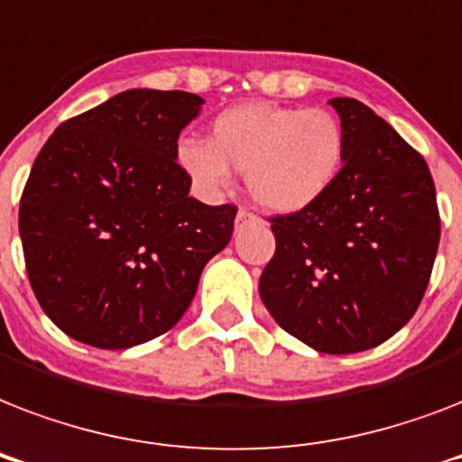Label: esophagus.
Wrapping results in <instances>:
<instances>
[{
  "label": "esophagus",
  "mask_w": 462,
  "mask_h": 462,
  "mask_svg": "<svg viewBox=\"0 0 462 462\" xmlns=\"http://www.w3.org/2000/svg\"><path fill=\"white\" fill-rule=\"evenodd\" d=\"M252 220H256V216H254L252 210H246V208H239V213H237V220H235V225H237V227H242V225L252 223Z\"/></svg>",
  "instance_id": "34e87169"
}]
</instances>
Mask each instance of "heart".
Segmentation results:
<instances>
[{"instance_id": "heart-1", "label": "heart", "mask_w": 462, "mask_h": 462, "mask_svg": "<svg viewBox=\"0 0 462 462\" xmlns=\"http://www.w3.org/2000/svg\"><path fill=\"white\" fill-rule=\"evenodd\" d=\"M177 158L206 191H223L230 170L246 172L254 201L273 213H295L336 184L345 134L340 122L319 107L246 103L220 112L208 141H181Z\"/></svg>"}]
</instances>
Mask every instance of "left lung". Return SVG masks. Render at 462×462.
I'll return each instance as SVG.
<instances>
[{
	"label": "left lung",
	"mask_w": 462,
	"mask_h": 462,
	"mask_svg": "<svg viewBox=\"0 0 462 462\" xmlns=\"http://www.w3.org/2000/svg\"><path fill=\"white\" fill-rule=\"evenodd\" d=\"M345 134L336 184L268 217L275 254L261 300L278 326L326 355L376 347L412 319L430 285L441 217L424 158L355 97H333Z\"/></svg>",
	"instance_id": "1"
}]
</instances>
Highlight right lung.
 Returning a JSON list of instances; mask_svg holds the SVG:
<instances>
[{
  "label": "right lung",
  "mask_w": 462,
  "mask_h": 462,
  "mask_svg": "<svg viewBox=\"0 0 462 462\" xmlns=\"http://www.w3.org/2000/svg\"><path fill=\"white\" fill-rule=\"evenodd\" d=\"M201 97L134 88L57 126L18 208L40 307L79 343L125 350L180 321L237 206L189 196L180 132Z\"/></svg>",
  "instance_id": "right-lung-1"
}]
</instances>
